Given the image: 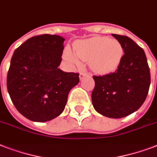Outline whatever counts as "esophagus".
I'll return each instance as SVG.
<instances>
[{"instance_id": "esophagus-1", "label": "esophagus", "mask_w": 157, "mask_h": 157, "mask_svg": "<svg viewBox=\"0 0 157 157\" xmlns=\"http://www.w3.org/2000/svg\"><path fill=\"white\" fill-rule=\"evenodd\" d=\"M86 75H87V73H86V72H85V71H81V73H80V79H81V80H82V79L84 78V77H85V76H86Z\"/></svg>"}]
</instances>
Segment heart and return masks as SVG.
Masks as SVG:
<instances>
[{
  "label": "heart",
  "mask_w": 157,
  "mask_h": 157,
  "mask_svg": "<svg viewBox=\"0 0 157 157\" xmlns=\"http://www.w3.org/2000/svg\"><path fill=\"white\" fill-rule=\"evenodd\" d=\"M123 54L121 44L116 39L94 36L77 41L74 45V54L67 49L63 58L72 65H79V59L89 62L92 71L98 74H107L117 68Z\"/></svg>",
  "instance_id": "obj_1"
}]
</instances>
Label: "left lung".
Returning a JSON list of instances; mask_svg holds the SVG:
<instances>
[{"mask_svg": "<svg viewBox=\"0 0 157 157\" xmlns=\"http://www.w3.org/2000/svg\"><path fill=\"white\" fill-rule=\"evenodd\" d=\"M121 44L124 55L114 72L93 76L91 94L94 109L111 118H121L139 109L148 94L151 76L144 50L126 36L112 34Z\"/></svg>", "mask_w": 157, "mask_h": 157, "instance_id": "left-lung-1", "label": "left lung"}]
</instances>
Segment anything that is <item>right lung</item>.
Listing matches in <instances>:
<instances>
[{"mask_svg": "<svg viewBox=\"0 0 157 157\" xmlns=\"http://www.w3.org/2000/svg\"><path fill=\"white\" fill-rule=\"evenodd\" d=\"M64 39L43 34L23 42L13 53L7 74V90L16 109L37 122L54 119L63 112L79 73L64 72L62 61Z\"/></svg>", "mask_w": 157, "mask_h": 157, "instance_id": "right-lung-1", "label": "right lung"}]
</instances>
